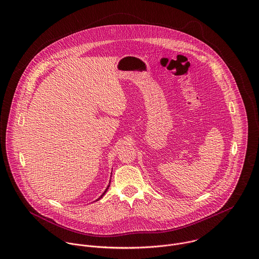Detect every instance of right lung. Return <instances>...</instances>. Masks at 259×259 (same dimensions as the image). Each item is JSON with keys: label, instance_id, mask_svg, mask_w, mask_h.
Listing matches in <instances>:
<instances>
[{"label": "right lung", "instance_id": "obj_1", "mask_svg": "<svg viewBox=\"0 0 259 259\" xmlns=\"http://www.w3.org/2000/svg\"><path fill=\"white\" fill-rule=\"evenodd\" d=\"M109 187H110V185H108V187H107V188H106V190H105V191H104V193H103V194H102V195H101V196H100V197H99V199H101V198H102V197H103V196H104V194H105V193H106V192H107V190H108V189H109ZM99 199H97V200H99Z\"/></svg>", "mask_w": 259, "mask_h": 259}]
</instances>
